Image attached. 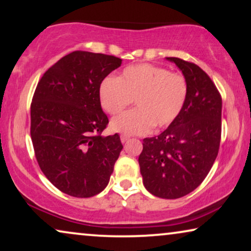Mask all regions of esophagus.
<instances>
[{
	"instance_id": "34e87169",
	"label": "esophagus",
	"mask_w": 251,
	"mask_h": 251,
	"mask_svg": "<svg viewBox=\"0 0 251 251\" xmlns=\"http://www.w3.org/2000/svg\"><path fill=\"white\" fill-rule=\"evenodd\" d=\"M129 139H130V137H129V136H126V135H122V136H121V142H122L123 144L128 142Z\"/></svg>"
}]
</instances>
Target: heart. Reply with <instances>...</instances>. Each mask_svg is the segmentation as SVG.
<instances>
[{
	"mask_svg": "<svg viewBox=\"0 0 251 251\" xmlns=\"http://www.w3.org/2000/svg\"><path fill=\"white\" fill-rule=\"evenodd\" d=\"M186 98L187 82L183 75L151 64L126 67L119 78H104L99 88L101 107L108 114H118L133 99L135 109L111 121L113 131L126 136L144 135L153 126L164 128L171 125L183 109Z\"/></svg>",
	"mask_w": 251,
	"mask_h": 251,
	"instance_id": "1",
	"label": "heart"
}]
</instances>
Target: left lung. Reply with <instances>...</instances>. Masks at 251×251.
<instances>
[{
	"mask_svg": "<svg viewBox=\"0 0 251 251\" xmlns=\"http://www.w3.org/2000/svg\"><path fill=\"white\" fill-rule=\"evenodd\" d=\"M187 82V98L177 119L159 136L143 140L138 162L144 186L162 199H178L200 185L217 157L222 97L198 65L167 57Z\"/></svg>",
	"mask_w": 251,
	"mask_h": 251,
	"instance_id": "left-lung-1",
	"label": "left lung"
}]
</instances>
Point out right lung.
<instances>
[{"instance_id":"1","label":"right lung","mask_w":251,"mask_h":251,"mask_svg":"<svg viewBox=\"0 0 251 251\" xmlns=\"http://www.w3.org/2000/svg\"><path fill=\"white\" fill-rule=\"evenodd\" d=\"M122 64L118 57L74 51L37 83L30 105V137L39 166L65 194L90 198L107 186L123 146L118 133L101 136L108 123L99 88Z\"/></svg>"}]
</instances>
